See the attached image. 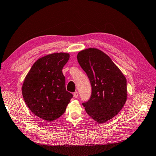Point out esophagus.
Masks as SVG:
<instances>
[{
	"mask_svg": "<svg viewBox=\"0 0 156 156\" xmlns=\"http://www.w3.org/2000/svg\"><path fill=\"white\" fill-rule=\"evenodd\" d=\"M78 96H79V93H78V92H75L74 93H73V96H74V98H77V97H78Z\"/></svg>",
	"mask_w": 156,
	"mask_h": 156,
	"instance_id": "esophagus-1",
	"label": "esophagus"
}]
</instances>
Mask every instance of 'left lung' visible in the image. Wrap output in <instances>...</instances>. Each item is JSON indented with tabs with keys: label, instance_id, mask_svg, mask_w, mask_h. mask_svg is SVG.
<instances>
[{
	"label": "left lung",
	"instance_id": "8db88e82",
	"mask_svg": "<svg viewBox=\"0 0 156 156\" xmlns=\"http://www.w3.org/2000/svg\"><path fill=\"white\" fill-rule=\"evenodd\" d=\"M77 58L92 87L90 98L82 104L90 116L104 123L116 116L125 104L126 79L109 56L100 50H83Z\"/></svg>",
	"mask_w": 156,
	"mask_h": 156
}]
</instances>
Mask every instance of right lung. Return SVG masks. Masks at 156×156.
I'll list each match as a JSON object with an SVG mask.
<instances>
[{"instance_id":"right-lung-1","label":"right lung","mask_w":156,"mask_h":156,"mask_svg":"<svg viewBox=\"0 0 156 156\" xmlns=\"http://www.w3.org/2000/svg\"><path fill=\"white\" fill-rule=\"evenodd\" d=\"M68 53L46 55L37 60L27 73L22 87L23 99L34 114L48 122L62 116L72 94L66 91L62 69Z\"/></svg>"}]
</instances>
